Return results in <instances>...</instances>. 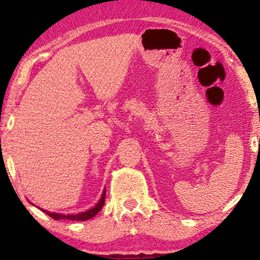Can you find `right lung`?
I'll use <instances>...</instances> for the list:
<instances>
[{
  "label": "right lung",
  "instance_id": "1",
  "mask_svg": "<svg viewBox=\"0 0 260 260\" xmlns=\"http://www.w3.org/2000/svg\"><path fill=\"white\" fill-rule=\"evenodd\" d=\"M105 195H106V193H105V190H104V191H103V195H102L101 200H99L98 204L95 205L93 208H91L90 211L80 213V214H76V215L67 214V215H63V214H58V213H51V212H48V211H44V212L47 215L51 216V218L54 219V220L67 219V220H79V221H85V220L93 218V216L97 214V213L103 208V206H104V202H105Z\"/></svg>",
  "mask_w": 260,
  "mask_h": 260
}]
</instances>
